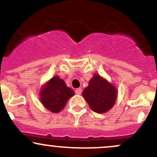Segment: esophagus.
<instances>
[{
    "label": "esophagus",
    "mask_w": 157,
    "mask_h": 157,
    "mask_svg": "<svg viewBox=\"0 0 157 157\" xmlns=\"http://www.w3.org/2000/svg\"><path fill=\"white\" fill-rule=\"evenodd\" d=\"M82 93V89L80 88H78L75 90V94H80Z\"/></svg>",
    "instance_id": "1"
}]
</instances>
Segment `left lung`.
Returning a JSON list of instances; mask_svg holds the SVG:
<instances>
[{"label": "left lung", "instance_id": "8db88e82", "mask_svg": "<svg viewBox=\"0 0 157 157\" xmlns=\"http://www.w3.org/2000/svg\"><path fill=\"white\" fill-rule=\"evenodd\" d=\"M82 97L93 111L104 113L111 109L117 97L116 89L98 75H94L89 86L82 92Z\"/></svg>", "mask_w": 157, "mask_h": 157}]
</instances>
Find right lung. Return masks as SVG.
<instances>
[{
  "instance_id": "right-lung-1",
  "label": "right lung",
  "mask_w": 157,
  "mask_h": 157,
  "mask_svg": "<svg viewBox=\"0 0 157 157\" xmlns=\"http://www.w3.org/2000/svg\"><path fill=\"white\" fill-rule=\"evenodd\" d=\"M75 94L71 89L58 77L51 78L40 93L42 104L52 113H58L65 107L67 101Z\"/></svg>"
}]
</instances>
